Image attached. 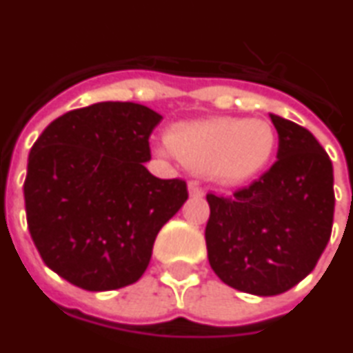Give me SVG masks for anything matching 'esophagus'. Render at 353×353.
Here are the masks:
<instances>
[{"mask_svg": "<svg viewBox=\"0 0 353 353\" xmlns=\"http://www.w3.org/2000/svg\"><path fill=\"white\" fill-rule=\"evenodd\" d=\"M188 196L190 198H203V190L196 183H188Z\"/></svg>", "mask_w": 353, "mask_h": 353, "instance_id": "esophagus-1", "label": "esophagus"}]
</instances>
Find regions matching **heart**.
Returning <instances> with one entry per match:
<instances>
[{
    "instance_id": "obj_1",
    "label": "heart",
    "mask_w": 353,
    "mask_h": 353,
    "mask_svg": "<svg viewBox=\"0 0 353 353\" xmlns=\"http://www.w3.org/2000/svg\"><path fill=\"white\" fill-rule=\"evenodd\" d=\"M161 152L174 155L220 187H241L268 168L278 148V133L261 118L219 117L172 125Z\"/></svg>"
}]
</instances>
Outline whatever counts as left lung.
I'll use <instances>...</instances> for the list:
<instances>
[{
	"mask_svg": "<svg viewBox=\"0 0 353 353\" xmlns=\"http://www.w3.org/2000/svg\"><path fill=\"white\" fill-rule=\"evenodd\" d=\"M278 161L248 188L207 194L209 265L225 285L276 296L313 272L332 235L333 165L313 133L270 114Z\"/></svg>",
	"mask_w": 353,
	"mask_h": 353,
	"instance_id": "1",
	"label": "left lung"
}]
</instances>
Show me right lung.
Returning <instances> with one entry per match:
<instances>
[{
    "label": "right lung",
    "instance_id": "right-lung-1",
    "mask_svg": "<svg viewBox=\"0 0 353 353\" xmlns=\"http://www.w3.org/2000/svg\"><path fill=\"white\" fill-rule=\"evenodd\" d=\"M161 118L144 105L101 101L53 120L31 148L29 233L46 266L79 289L139 281L157 233L187 201L185 181L144 166Z\"/></svg>",
    "mask_w": 353,
    "mask_h": 353
}]
</instances>
